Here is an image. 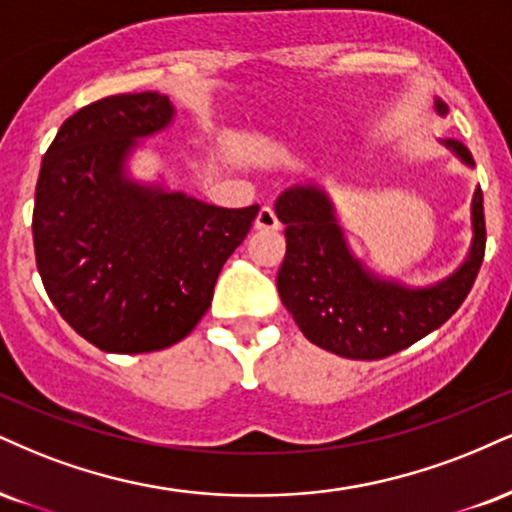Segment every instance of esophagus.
Wrapping results in <instances>:
<instances>
[{
	"instance_id": "obj_1",
	"label": "esophagus",
	"mask_w": 512,
	"mask_h": 512,
	"mask_svg": "<svg viewBox=\"0 0 512 512\" xmlns=\"http://www.w3.org/2000/svg\"><path fill=\"white\" fill-rule=\"evenodd\" d=\"M255 229L257 231H279L281 229L279 219H276L272 207H262L260 209V214H257V219H255Z\"/></svg>"
}]
</instances>
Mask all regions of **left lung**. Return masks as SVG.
Wrapping results in <instances>:
<instances>
[{
    "instance_id": "obj_1",
    "label": "left lung",
    "mask_w": 512,
    "mask_h": 512,
    "mask_svg": "<svg viewBox=\"0 0 512 512\" xmlns=\"http://www.w3.org/2000/svg\"><path fill=\"white\" fill-rule=\"evenodd\" d=\"M436 112L448 107L436 100ZM460 162L474 166L460 140H443ZM482 188L472 197V243L451 276L424 288L384 279L350 252L336 207L319 186H293L276 200V217L286 226L276 288L305 338L350 360H381L432 334L463 305L484 260Z\"/></svg>"
}]
</instances>
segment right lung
Returning a JSON list of instances; mask_svg holds the SVG:
<instances>
[{
    "instance_id": "right-lung-1",
    "label": "right lung",
    "mask_w": 512,
    "mask_h": 512,
    "mask_svg": "<svg viewBox=\"0 0 512 512\" xmlns=\"http://www.w3.org/2000/svg\"><path fill=\"white\" fill-rule=\"evenodd\" d=\"M174 121L159 92L112 95L61 123L40 166L35 262L71 329L104 353H152L186 338L260 207L226 209L138 183V140Z\"/></svg>"
}]
</instances>
